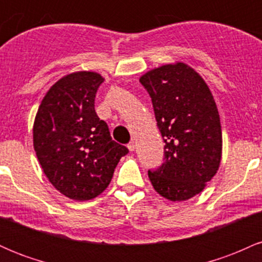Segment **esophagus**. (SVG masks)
Returning a JSON list of instances; mask_svg holds the SVG:
<instances>
[{
  "label": "esophagus",
  "mask_w": 262,
  "mask_h": 262,
  "mask_svg": "<svg viewBox=\"0 0 262 262\" xmlns=\"http://www.w3.org/2000/svg\"><path fill=\"white\" fill-rule=\"evenodd\" d=\"M128 149H129V151H134V150H135V143H134V141H130V143L128 144Z\"/></svg>",
  "instance_id": "esophagus-1"
}]
</instances>
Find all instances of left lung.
I'll return each instance as SVG.
<instances>
[{
  "instance_id": "8db88e82",
  "label": "left lung",
  "mask_w": 262,
  "mask_h": 262,
  "mask_svg": "<svg viewBox=\"0 0 262 262\" xmlns=\"http://www.w3.org/2000/svg\"><path fill=\"white\" fill-rule=\"evenodd\" d=\"M140 83L151 97L165 143L164 162L148 171L150 182L167 200H189L203 191L221 164V119L212 92L183 62L150 70Z\"/></svg>"
}]
</instances>
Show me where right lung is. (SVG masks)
Wrapping results in <instances>:
<instances>
[{
    "label": "right lung",
    "instance_id": "right-lung-1",
    "mask_svg": "<svg viewBox=\"0 0 262 262\" xmlns=\"http://www.w3.org/2000/svg\"><path fill=\"white\" fill-rule=\"evenodd\" d=\"M103 80L93 71L66 75L50 87L35 116L33 144L39 164L50 183L70 200L101 194L129 151L112 140L107 123L95 111Z\"/></svg>",
    "mask_w": 262,
    "mask_h": 262
}]
</instances>
